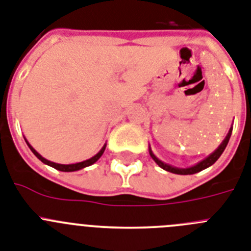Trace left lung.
Listing matches in <instances>:
<instances>
[{"label": "left lung", "mask_w": 251, "mask_h": 251, "mask_svg": "<svg viewBox=\"0 0 251 251\" xmlns=\"http://www.w3.org/2000/svg\"><path fill=\"white\" fill-rule=\"evenodd\" d=\"M231 133H232V128H231L230 130H228L227 136H226V138L224 140V142L220 145V147H218L217 150H216L213 153H211V155L208 156L207 158H204L203 161H201L199 164H197L196 166H192V168H188V169H177V168H174V166H170V165L168 164H164L162 161H160L157 157H156L153 153H152L151 149H150V155H151V157L153 158V161L156 162V164L160 166V168H162L164 170L166 171H170V173H174V174H180V175H190V174H196V173H199V171L204 170V169H207L208 166H211V165L215 164L216 161L218 160V157L222 155V152L225 151V149H226V146H227L228 141H230V137H231Z\"/></svg>", "instance_id": "obj_1"}]
</instances>
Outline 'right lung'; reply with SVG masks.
Segmentation results:
<instances>
[{"instance_id": "right-lung-1", "label": "right lung", "mask_w": 251, "mask_h": 251, "mask_svg": "<svg viewBox=\"0 0 251 251\" xmlns=\"http://www.w3.org/2000/svg\"><path fill=\"white\" fill-rule=\"evenodd\" d=\"M27 146H29V149L31 150V151H33L34 155H35L36 157L39 158L40 161L44 162V164H47V165H49V166H52V168L57 169V170H59V171H76V170H80V169L86 168V166H90V165H93L94 162L98 161V160H99V158L101 157V155H102V153H104V151H105V146H104L101 150H100L99 153H96V155L94 156V157L89 158V160H86V161L77 162V164H72V165H61V164H55V162H52V161H48L47 158L42 157V156H40L39 153H38V152H36L35 150L33 149V147L30 146L29 143H27Z\"/></svg>"}]
</instances>
